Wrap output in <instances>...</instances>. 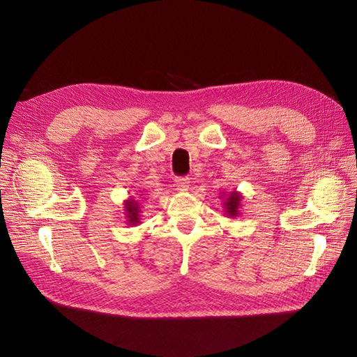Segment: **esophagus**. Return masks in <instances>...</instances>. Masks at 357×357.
Segmentation results:
<instances>
[{
    "label": "esophagus",
    "instance_id": "34e87169",
    "mask_svg": "<svg viewBox=\"0 0 357 357\" xmlns=\"http://www.w3.org/2000/svg\"><path fill=\"white\" fill-rule=\"evenodd\" d=\"M176 186L180 190H188L190 186V178L189 177H176Z\"/></svg>",
    "mask_w": 357,
    "mask_h": 357
}]
</instances>
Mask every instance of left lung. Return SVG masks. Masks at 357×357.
Returning <instances> with one entry per match:
<instances>
[{
  "instance_id": "1",
  "label": "left lung",
  "mask_w": 357,
  "mask_h": 357,
  "mask_svg": "<svg viewBox=\"0 0 357 357\" xmlns=\"http://www.w3.org/2000/svg\"><path fill=\"white\" fill-rule=\"evenodd\" d=\"M223 195H226V193H223ZM241 199H243V195L236 190L231 192L229 195L223 199V210H225L226 218H236V215H240Z\"/></svg>"
}]
</instances>
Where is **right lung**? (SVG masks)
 <instances>
[{"label": "right lung", "mask_w": 357, "mask_h": 357, "mask_svg": "<svg viewBox=\"0 0 357 357\" xmlns=\"http://www.w3.org/2000/svg\"><path fill=\"white\" fill-rule=\"evenodd\" d=\"M125 218H126V223L129 226H135L139 222V213H142V204H139L135 198H128L125 201Z\"/></svg>", "instance_id": "add662e5"}]
</instances>
